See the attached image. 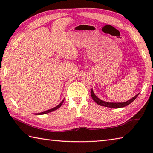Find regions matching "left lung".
I'll use <instances>...</instances> for the list:
<instances>
[{"label":"left lung","mask_w":153,"mask_h":153,"mask_svg":"<svg viewBox=\"0 0 153 153\" xmlns=\"http://www.w3.org/2000/svg\"><path fill=\"white\" fill-rule=\"evenodd\" d=\"M90 94H91V97L92 98V99L94 100V102H97L98 105H99L100 106H103V107L113 108H118L126 107V106H128V105L130 104V103L132 102L139 94H136L135 97H134L132 98H131L130 100H128V101L124 102H108L103 101V100H100V98H98L97 96L94 94V92H93L92 89L91 90Z\"/></svg>","instance_id":"8db88e82"}]
</instances>
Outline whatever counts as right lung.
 Listing matches in <instances>:
<instances>
[{
  "instance_id": "add662e5",
  "label": "right lung",
  "mask_w": 153,
  "mask_h": 153,
  "mask_svg": "<svg viewBox=\"0 0 153 153\" xmlns=\"http://www.w3.org/2000/svg\"><path fill=\"white\" fill-rule=\"evenodd\" d=\"M63 101H64V100H62V102H61L59 105H57V106H56V107H54V108H51V109H49V110H47V111H44V112L40 113H36V115H44V114H46V113H51V112H52V111H55V110L57 109V108H60V107L62 105V104H63Z\"/></svg>"
}]
</instances>
